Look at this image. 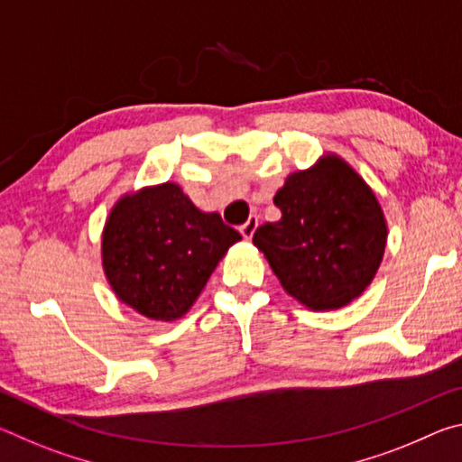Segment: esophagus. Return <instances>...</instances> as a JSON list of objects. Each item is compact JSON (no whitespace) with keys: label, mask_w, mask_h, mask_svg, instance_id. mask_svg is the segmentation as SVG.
<instances>
[{"label":"esophagus","mask_w":462,"mask_h":462,"mask_svg":"<svg viewBox=\"0 0 462 462\" xmlns=\"http://www.w3.org/2000/svg\"><path fill=\"white\" fill-rule=\"evenodd\" d=\"M256 228H259V217H256V216H250L248 220H246V224H242V226H240V234L248 240V238H253V234H254V230H256Z\"/></svg>","instance_id":"esophagus-1"}]
</instances>
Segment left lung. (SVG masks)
<instances>
[{"label": "left lung", "mask_w": 462, "mask_h": 462, "mask_svg": "<svg viewBox=\"0 0 462 462\" xmlns=\"http://www.w3.org/2000/svg\"><path fill=\"white\" fill-rule=\"evenodd\" d=\"M279 222L253 242L285 291L310 310H336L361 295L377 273L387 224L371 187L338 156L287 177L275 195Z\"/></svg>", "instance_id": "8db88e82"}]
</instances>
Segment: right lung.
Listing matches in <instances>:
<instances>
[{"label":"right lung","mask_w":462,"mask_h":462,"mask_svg":"<svg viewBox=\"0 0 462 462\" xmlns=\"http://www.w3.org/2000/svg\"><path fill=\"white\" fill-rule=\"evenodd\" d=\"M240 234L203 214L175 183L122 198L109 214L101 259L124 303L151 319L181 318Z\"/></svg>","instance_id":"right-lung-1"}]
</instances>
